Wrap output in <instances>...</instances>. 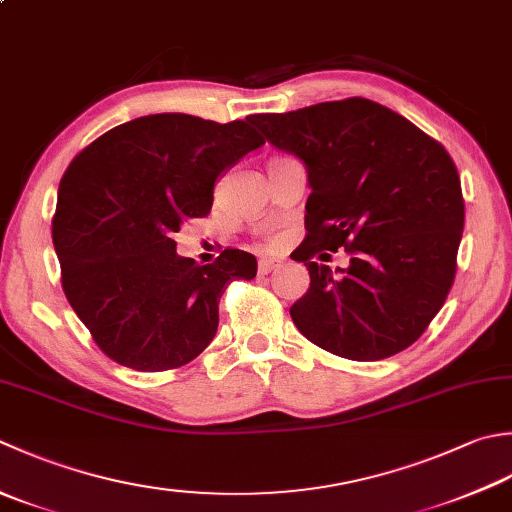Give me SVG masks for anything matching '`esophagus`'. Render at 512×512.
I'll return each mask as SVG.
<instances>
[{"mask_svg":"<svg viewBox=\"0 0 512 512\" xmlns=\"http://www.w3.org/2000/svg\"><path fill=\"white\" fill-rule=\"evenodd\" d=\"M275 268H279V259H273V257H262L257 264L259 275H268L270 270H275Z\"/></svg>","mask_w":512,"mask_h":512,"instance_id":"esophagus-1","label":"esophagus"}]
</instances>
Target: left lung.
<instances>
[{
    "label": "left lung",
    "instance_id": "obj_1",
    "mask_svg": "<svg viewBox=\"0 0 512 512\" xmlns=\"http://www.w3.org/2000/svg\"><path fill=\"white\" fill-rule=\"evenodd\" d=\"M248 122L308 170L306 239L295 262L308 268L310 286L290 306L299 333L355 362L415 344L455 282L464 230L462 184L446 148L364 97ZM337 247L351 255L339 278L312 262Z\"/></svg>",
    "mask_w": 512,
    "mask_h": 512
}]
</instances>
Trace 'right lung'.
I'll list each match as a JSON object with an SVG mask.
<instances>
[{
  "label": "right lung",
  "mask_w": 512,
  "mask_h": 512,
  "mask_svg": "<svg viewBox=\"0 0 512 512\" xmlns=\"http://www.w3.org/2000/svg\"><path fill=\"white\" fill-rule=\"evenodd\" d=\"M259 146L248 119L162 113L110 128L70 162L53 217L62 286L113 362L159 373L213 342L219 299L257 275V259L226 248L199 266L173 235L210 213L217 179Z\"/></svg>",
  "instance_id": "obj_1"
}]
</instances>
